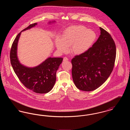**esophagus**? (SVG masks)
<instances>
[{"label": "esophagus", "mask_w": 130, "mask_h": 130, "mask_svg": "<svg viewBox=\"0 0 130 130\" xmlns=\"http://www.w3.org/2000/svg\"><path fill=\"white\" fill-rule=\"evenodd\" d=\"M68 58L67 57H64L63 58V61H68Z\"/></svg>", "instance_id": "obj_1"}]
</instances>
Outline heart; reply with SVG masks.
Here are the masks:
<instances>
[{
    "mask_svg": "<svg viewBox=\"0 0 130 130\" xmlns=\"http://www.w3.org/2000/svg\"><path fill=\"white\" fill-rule=\"evenodd\" d=\"M96 38L94 31L83 26H72L63 31L61 38H56V47L60 52L65 53L68 51V47L70 46L72 54L79 55L92 47Z\"/></svg>",
    "mask_w": 130,
    "mask_h": 130,
    "instance_id": "1",
    "label": "heart"
}]
</instances>
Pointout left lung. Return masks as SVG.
Masks as SVG:
<instances>
[{
  "mask_svg": "<svg viewBox=\"0 0 130 130\" xmlns=\"http://www.w3.org/2000/svg\"><path fill=\"white\" fill-rule=\"evenodd\" d=\"M100 35L85 53L74 56L72 74L81 91H92L101 86L111 74L116 57V46L110 34L100 27Z\"/></svg>",
  "mask_w": 130,
  "mask_h": 130,
  "instance_id": "left-lung-1",
  "label": "left lung"
}]
</instances>
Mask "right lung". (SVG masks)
Listing matches in <instances>:
<instances>
[{
  "label": "right lung",
  "mask_w": 130,
  "mask_h": 130,
  "mask_svg": "<svg viewBox=\"0 0 130 130\" xmlns=\"http://www.w3.org/2000/svg\"><path fill=\"white\" fill-rule=\"evenodd\" d=\"M36 25L37 23L30 24L17 35L12 45L10 57L13 71L21 82L35 93H45L49 92L54 87L56 83V72L63 58L49 57L38 66L29 68L19 62L17 56L18 43L21 32Z\"/></svg>",
  "instance_id": "1"
}]
</instances>
